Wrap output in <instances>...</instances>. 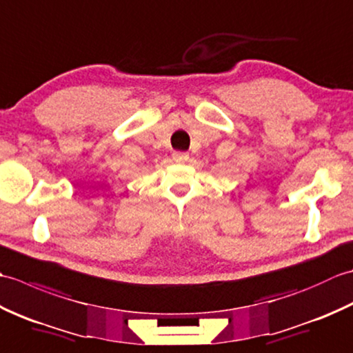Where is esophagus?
I'll list each match as a JSON object with an SVG mask.
<instances>
[{"mask_svg":"<svg viewBox=\"0 0 353 353\" xmlns=\"http://www.w3.org/2000/svg\"><path fill=\"white\" fill-rule=\"evenodd\" d=\"M188 157H190V154L186 152H174V153H172V159H174L176 162H186V161H188Z\"/></svg>","mask_w":353,"mask_h":353,"instance_id":"obj_1","label":"esophagus"}]
</instances>
